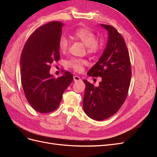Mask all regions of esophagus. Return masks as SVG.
I'll return each instance as SVG.
<instances>
[{"instance_id":"34e87169","label":"esophagus","mask_w":157,"mask_h":157,"mask_svg":"<svg viewBox=\"0 0 157 157\" xmlns=\"http://www.w3.org/2000/svg\"><path fill=\"white\" fill-rule=\"evenodd\" d=\"M73 80H74V81H75V82H78V81H80V80H81V78H80L78 77V76L75 75L73 77Z\"/></svg>"}]
</instances>
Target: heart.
<instances>
[{
  "label": "heart",
  "mask_w": 157,
  "mask_h": 157,
  "mask_svg": "<svg viewBox=\"0 0 157 157\" xmlns=\"http://www.w3.org/2000/svg\"><path fill=\"white\" fill-rule=\"evenodd\" d=\"M74 37L76 39L81 41L86 46L88 53H96L99 50V44L97 42V38L94 33L86 28H80L74 33ZM69 47V41L67 38L61 36L58 40V48L60 52H65ZM86 64L84 60L78 59H72L68 61L67 65L74 71L80 72L83 69L84 65Z\"/></svg>",
  "instance_id": "b5f03b06"
}]
</instances>
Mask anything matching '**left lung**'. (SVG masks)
Instances as JSON below:
<instances>
[{"mask_svg": "<svg viewBox=\"0 0 157 157\" xmlns=\"http://www.w3.org/2000/svg\"><path fill=\"white\" fill-rule=\"evenodd\" d=\"M108 31V41L98 62L90 69L89 77H101L98 86L86 80L83 99L85 113L95 121L113 116L125 101L132 77L129 53L122 35L111 25L101 24Z\"/></svg>", "mask_w": 157, "mask_h": 157, "instance_id": "1", "label": "left lung"}]
</instances>
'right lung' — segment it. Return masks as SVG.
I'll return each instance as SVG.
<instances>
[{"mask_svg": "<svg viewBox=\"0 0 157 157\" xmlns=\"http://www.w3.org/2000/svg\"><path fill=\"white\" fill-rule=\"evenodd\" d=\"M63 23L52 21L33 32L23 49L21 81L27 100L35 111L48 113L58 107L73 76L65 71L60 77L50 74V65L60 59L58 40Z\"/></svg>", "mask_w": 157, "mask_h": 157, "instance_id": "right-lung-1", "label": "right lung"}]
</instances>
